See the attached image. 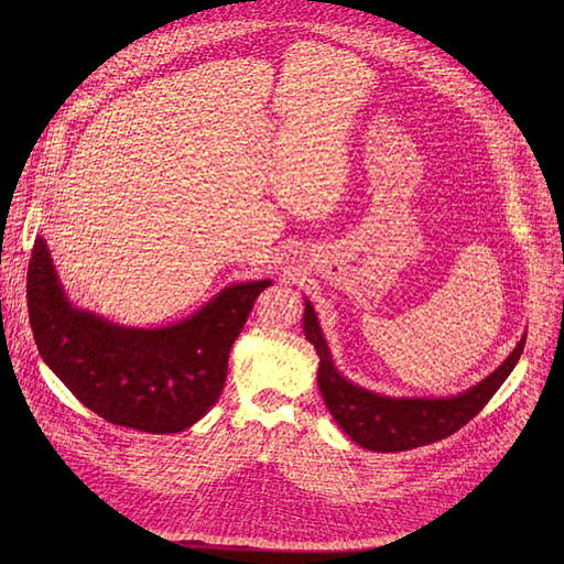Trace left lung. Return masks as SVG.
I'll return each mask as SVG.
<instances>
[{"instance_id": "left-lung-1", "label": "left lung", "mask_w": 564, "mask_h": 564, "mask_svg": "<svg viewBox=\"0 0 564 564\" xmlns=\"http://www.w3.org/2000/svg\"><path fill=\"white\" fill-rule=\"evenodd\" d=\"M304 334L319 357L317 387L324 404L343 432L361 448L377 453H400L441 441L476 419L502 381L514 370L525 336L514 351L487 379L466 393L453 398H387L361 387H354L334 366L327 340L322 336L317 315L306 300Z\"/></svg>"}]
</instances>
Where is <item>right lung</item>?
<instances>
[{
	"label": "right lung",
	"instance_id": "add662e5",
	"mask_svg": "<svg viewBox=\"0 0 564 564\" xmlns=\"http://www.w3.org/2000/svg\"><path fill=\"white\" fill-rule=\"evenodd\" d=\"M267 285L235 283L181 324L128 329L68 302L36 237L26 306L43 361L84 406L113 425L171 434L192 427L221 395L230 347Z\"/></svg>",
	"mask_w": 564,
	"mask_h": 564
}]
</instances>
